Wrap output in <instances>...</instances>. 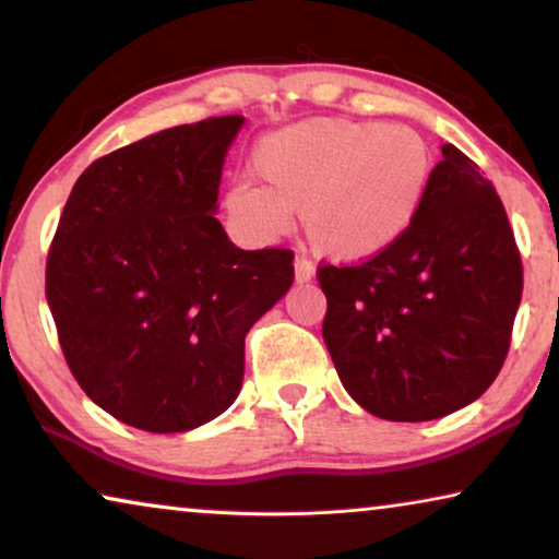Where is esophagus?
Here are the masks:
<instances>
[{
    "instance_id": "esophagus-1",
    "label": "esophagus",
    "mask_w": 559,
    "mask_h": 559,
    "mask_svg": "<svg viewBox=\"0 0 559 559\" xmlns=\"http://www.w3.org/2000/svg\"><path fill=\"white\" fill-rule=\"evenodd\" d=\"M312 274H316V264H312L308 257L297 254L295 257V280L297 282H310Z\"/></svg>"
}]
</instances>
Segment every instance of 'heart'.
Wrapping results in <instances>:
<instances>
[{"label": "heart", "mask_w": 559, "mask_h": 559, "mask_svg": "<svg viewBox=\"0 0 559 559\" xmlns=\"http://www.w3.org/2000/svg\"><path fill=\"white\" fill-rule=\"evenodd\" d=\"M254 182L228 190L243 234L274 239L300 213L318 254L358 262L407 234L427 195L432 152L407 124L310 119L264 136L251 155Z\"/></svg>", "instance_id": "heart-1"}]
</instances>
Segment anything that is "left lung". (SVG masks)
<instances>
[{
	"label": "left lung",
	"mask_w": 559,
	"mask_h": 559,
	"mask_svg": "<svg viewBox=\"0 0 559 559\" xmlns=\"http://www.w3.org/2000/svg\"><path fill=\"white\" fill-rule=\"evenodd\" d=\"M323 338L346 392L392 423L478 400L511 346L524 270L491 180L442 144L415 224L358 264H320Z\"/></svg>",
	"instance_id": "1"
}]
</instances>
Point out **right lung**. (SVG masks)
Returning a JSON list of instances; mask_svg holds the SVG:
<instances>
[{
    "label": "right lung",
    "mask_w": 559,
    "mask_h": 559,
    "mask_svg": "<svg viewBox=\"0 0 559 559\" xmlns=\"http://www.w3.org/2000/svg\"><path fill=\"white\" fill-rule=\"evenodd\" d=\"M243 117L165 129L91 163L45 264L66 364L121 423L186 432L231 407L249 328L287 293L295 251L228 241L221 167Z\"/></svg>",
    "instance_id": "1"
}]
</instances>
